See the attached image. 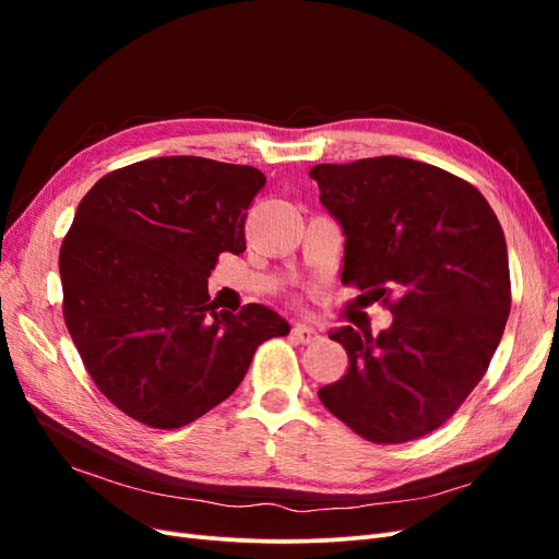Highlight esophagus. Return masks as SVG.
I'll return each instance as SVG.
<instances>
[{"instance_id": "1", "label": "esophagus", "mask_w": 559, "mask_h": 559, "mask_svg": "<svg viewBox=\"0 0 559 559\" xmlns=\"http://www.w3.org/2000/svg\"><path fill=\"white\" fill-rule=\"evenodd\" d=\"M292 335L296 337L298 343H302V345H310V343L319 341V337H321V329L310 326V324H296V326L292 329Z\"/></svg>"}]
</instances>
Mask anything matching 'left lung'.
Segmentation results:
<instances>
[{"label":"left lung","mask_w":559,"mask_h":559,"mask_svg":"<svg viewBox=\"0 0 559 559\" xmlns=\"http://www.w3.org/2000/svg\"><path fill=\"white\" fill-rule=\"evenodd\" d=\"M310 177L345 235L343 284L394 314L380 335L329 333L349 368L319 401L366 441L431 433L485 376L511 312L499 218L471 183L401 156L314 165Z\"/></svg>","instance_id":"obj_1"}]
</instances>
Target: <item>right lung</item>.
<instances>
[{
	"label": "right lung",
	"mask_w": 559,
	"mask_h": 559,
	"mask_svg": "<svg viewBox=\"0 0 559 559\" xmlns=\"http://www.w3.org/2000/svg\"><path fill=\"white\" fill-rule=\"evenodd\" d=\"M263 186L251 165L165 156L109 173L79 202L60 247L64 324L99 392L142 425L205 415L263 341L292 331L259 302L233 314L207 294L218 253L247 249Z\"/></svg>",
	"instance_id": "add662e5"
}]
</instances>
